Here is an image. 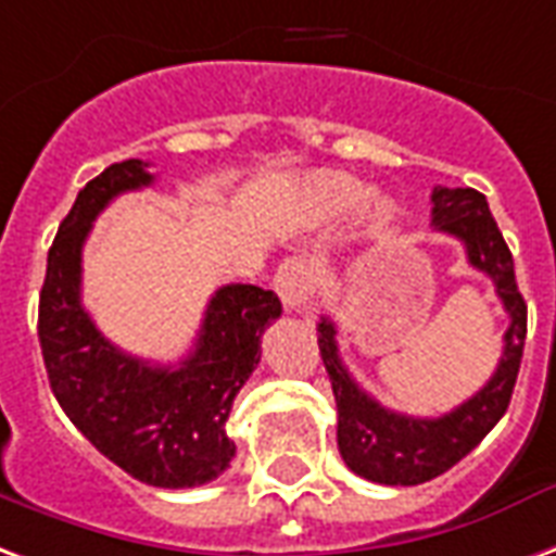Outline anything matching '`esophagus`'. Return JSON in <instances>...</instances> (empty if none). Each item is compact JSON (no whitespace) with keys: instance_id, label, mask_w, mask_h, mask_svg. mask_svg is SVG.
Returning <instances> with one entry per match:
<instances>
[{"instance_id":"esophagus-1","label":"esophagus","mask_w":556,"mask_h":556,"mask_svg":"<svg viewBox=\"0 0 556 556\" xmlns=\"http://www.w3.org/2000/svg\"><path fill=\"white\" fill-rule=\"evenodd\" d=\"M274 291L279 300L286 303V309L303 312L309 306L312 294H315V270L306 258H286L277 267V277H274Z\"/></svg>"}]
</instances>
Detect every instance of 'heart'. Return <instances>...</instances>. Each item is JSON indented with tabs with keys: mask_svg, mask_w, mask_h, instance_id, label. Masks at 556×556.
<instances>
[{
	"mask_svg": "<svg viewBox=\"0 0 556 556\" xmlns=\"http://www.w3.org/2000/svg\"><path fill=\"white\" fill-rule=\"evenodd\" d=\"M368 194V188L359 182V179H353L348 174H320L315 182H312V197H315V203L320 208H327V212H344V208H353L356 203H362ZM394 215V205L389 200H377L374 203V220L377 224H386V220H392Z\"/></svg>",
	"mask_w": 556,
	"mask_h": 556,
	"instance_id": "obj_1",
	"label": "heart"
}]
</instances>
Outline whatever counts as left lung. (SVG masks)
Masks as SVG:
<instances>
[{"mask_svg": "<svg viewBox=\"0 0 556 556\" xmlns=\"http://www.w3.org/2000/svg\"><path fill=\"white\" fill-rule=\"evenodd\" d=\"M433 229L466 244L468 265L495 282V294L509 315L504 353L495 374L477 394L439 418L392 413L356 386L336 344V324L320 318L318 348L330 374L339 406V451L353 475L386 486H418L445 475L507 413L519 377L521 351L528 336V306L516 286L513 253L489 212L486 197L475 188H433Z\"/></svg>", "mask_w": 556, "mask_h": 556, "instance_id": "1", "label": "left lung"}]
</instances>
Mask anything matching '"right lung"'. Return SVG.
Listing matches in <instances>:
<instances>
[{
	"label": "right lung",
	"instance_id": "add662e5",
	"mask_svg": "<svg viewBox=\"0 0 556 556\" xmlns=\"http://www.w3.org/2000/svg\"><path fill=\"white\" fill-rule=\"evenodd\" d=\"M150 182L147 162L129 159L81 188L49 247L37 339L52 394L90 445L141 483L191 489L224 475L236 456L226 418L282 303L258 286L217 289L194 351L179 365H152L114 348L81 306V247L114 197Z\"/></svg>",
	"mask_w": 556,
	"mask_h": 556
}]
</instances>
